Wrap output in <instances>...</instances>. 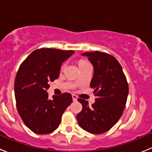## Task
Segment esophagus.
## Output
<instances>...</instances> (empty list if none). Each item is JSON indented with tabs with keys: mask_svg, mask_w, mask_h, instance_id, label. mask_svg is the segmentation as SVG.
I'll return each mask as SVG.
<instances>
[{
	"mask_svg": "<svg viewBox=\"0 0 152 152\" xmlns=\"http://www.w3.org/2000/svg\"><path fill=\"white\" fill-rule=\"evenodd\" d=\"M72 98H73V102H76V101H77V96H76V95H73V96H72Z\"/></svg>",
	"mask_w": 152,
	"mask_h": 152,
	"instance_id": "obj_1",
	"label": "esophagus"
}]
</instances>
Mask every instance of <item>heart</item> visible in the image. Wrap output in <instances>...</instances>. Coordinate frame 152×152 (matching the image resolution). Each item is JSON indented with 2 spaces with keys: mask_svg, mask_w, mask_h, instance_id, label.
I'll return each mask as SVG.
<instances>
[{
  "mask_svg": "<svg viewBox=\"0 0 152 152\" xmlns=\"http://www.w3.org/2000/svg\"><path fill=\"white\" fill-rule=\"evenodd\" d=\"M88 63H89V62H87V61L80 60V61H79V67H81V66H83V65H87V64H88ZM65 65L64 64V65H62V68H63V67H65Z\"/></svg>",
  "mask_w": 152,
  "mask_h": 152,
  "instance_id": "heart-1",
  "label": "heart"
}]
</instances>
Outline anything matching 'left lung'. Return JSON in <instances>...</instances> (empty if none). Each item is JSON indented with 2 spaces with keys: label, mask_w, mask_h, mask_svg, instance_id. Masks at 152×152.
Masks as SVG:
<instances>
[{
  "label": "left lung",
  "mask_w": 152,
  "mask_h": 152,
  "mask_svg": "<svg viewBox=\"0 0 152 152\" xmlns=\"http://www.w3.org/2000/svg\"><path fill=\"white\" fill-rule=\"evenodd\" d=\"M82 56L94 68L90 87L94 89L95 103L79 99L82 110L76 115L81 128L92 134L110 130L123 114L129 93V86L123 69L114 56L100 51L85 52Z\"/></svg>",
  "instance_id": "left-lung-1"
}]
</instances>
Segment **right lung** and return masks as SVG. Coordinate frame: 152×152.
Instances as JSON below:
<instances>
[{
	"label": "right lung",
	"instance_id": "add662e5",
	"mask_svg": "<svg viewBox=\"0 0 152 152\" xmlns=\"http://www.w3.org/2000/svg\"><path fill=\"white\" fill-rule=\"evenodd\" d=\"M73 50L40 48L32 52L23 62L15 81L17 109L23 123L38 134L53 132L59 126L72 96L65 93L48 99L50 82L58 79L62 64Z\"/></svg>",
	"mask_w": 152,
	"mask_h": 152
}]
</instances>
